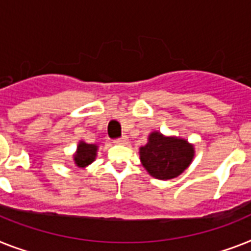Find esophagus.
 <instances>
[{"mask_svg":"<svg viewBox=\"0 0 251 251\" xmlns=\"http://www.w3.org/2000/svg\"><path fill=\"white\" fill-rule=\"evenodd\" d=\"M127 141H128V137L126 136V134H123L122 137L115 138V140H114V142H115V144H127Z\"/></svg>","mask_w":251,"mask_h":251,"instance_id":"esophagus-1","label":"esophagus"}]
</instances>
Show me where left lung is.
Instances as JSON below:
<instances>
[{
  "instance_id": "1",
  "label": "left lung",
  "mask_w": 251,
  "mask_h": 251,
  "mask_svg": "<svg viewBox=\"0 0 251 251\" xmlns=\"http://www.w3.org/2000/svg\"><path fill=\"white\" fill-rule=\"evenodd\" d=\"M140 158L152 177L172 179L190 165L194 148L182 138L164 137L159 132H154L150 134L148 144L140 149Z\"/></svg>"
}]
</instances>
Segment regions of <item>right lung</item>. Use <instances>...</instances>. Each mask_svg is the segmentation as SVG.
Here are the masks:
<instances>
[{
  "instance_id": "1",
  "label": "right lung",
  "mask_w": 251,
  "mask_h": 251,
  "mask_svg": "<svg viewBox=\"0 0 251 251\" xmlns=\"http://www.w3.org/2000/svg\"><path fill=\"white\" fill-rule=\"evenodd\" d=\"M97 146L96 145H90L86 144V142H80L78 145V151L76 154L74 155V161L78 167L83 168L86 165H88L90 163H92L95 160V156H96Z\"/></svg>"
}]
</instances>
